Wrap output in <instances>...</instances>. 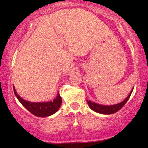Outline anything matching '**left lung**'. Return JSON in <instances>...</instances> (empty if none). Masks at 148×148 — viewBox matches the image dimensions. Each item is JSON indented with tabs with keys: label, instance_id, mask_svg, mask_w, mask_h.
<instances>
[{
	"label": "left lung",
	"instance_id": "obj_1",
	"mask_svg": "<svg viewBox=\"0 0 148 148\" xmlns=\"http://www.w3.org/2000/svg\"><path fill=\"white\" fill-rule=\"evenodd\" d=\"M133 89L132 90V91L130 92V93L128 96H127L124 100L122 101V102L117 103V104H115V105H112V106L101 105V104H98V103H96L95 102H91V101L90 100H87V102L90 108H91L92 110H94V111L98 112V113L102 114H112L116 113V112L119 111V110L122 108L123 106L125 104V103L127 102V101L128 100V99L131 96L132 92L133 91Z\"/></svg>",
	"mask_w": 148,
	"mask_h": 148
}]
</instances>
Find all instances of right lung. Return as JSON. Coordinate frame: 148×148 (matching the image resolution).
I'll return each mask as SVG.
<instances>
[{
    "mask_svg": "<svg viewBox=\"0 0 148 148\" xmlns=\"http://www.w3.org/2000/svg\"><path fill=\"white\" fill-rule=\"evenodd\" d=\"M14 88V92L15 96H16L18 100L22 103L24 107H25L28 111L33 115L38 117H46L51 116L52 114L58 111L60 108L62 103V98L60 94H58V96L53 101L46 102H30L25 100L20 96L18 95L16 90Z\"/></svg>",
    "mask_w": 148,
    "mask_h": 148,
    "instance_id": "obj_1",
    "label": "right lung"
}]
</instances>
